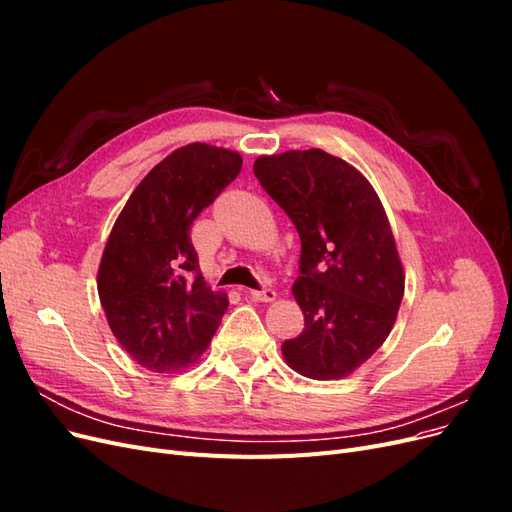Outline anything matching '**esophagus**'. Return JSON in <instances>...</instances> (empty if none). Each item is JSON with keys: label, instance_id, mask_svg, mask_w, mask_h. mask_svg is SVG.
<instances>
[{"label": "esophagus", "instance_id": "34e87169", "mask_svg": "<svg viewBox=\"0 0 512 512\" xmlns=\"http://www.w3.org/2000/svg\"><path fill=\"white\" fill-rule=\"evenodd\" d=\"M250 297H252V299H256V301H265V303H269V301H275V297H277V292H275L273 288H262V290H250Z\"/></svg>", "mask_w": 512, "mask_h": 512}]
</instances>
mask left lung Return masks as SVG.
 <instances>
[{"label": "left lung", "instance_id": "obj_1", "mask_svg": "<svg viewBox=\"0 0 512 512\" xmlns=\"http://www.w3.org/2000/svg\"><path fill=\"white\" fill-rule=\"evenodd\" d=\"M254 175L301 239L292 294L305 316L286 363L312 380L346 378L389 337L406 275L371 183L322 149L260 156Z\"/></svg>", "mask_w": 512, "mask_h": 512}]
</instances>
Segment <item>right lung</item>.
<instances>
[{
  "instance_id": "obj_1",
  "label": "right lung",
  "mask_w": 512,
  "mask_h": 512,
  "mask_svg": "<svg viewBox=\"0 0 512 512\" xmlns=\"http://www.w3.org/2000/svg\"><path fill=\"white\" fill-rule=\"evenodd\" d=\"M237 151L192 143L136 185L106 241L98 294L121 348L156 374L198 361L228 309L198 267L190 228L241 170Z\"/></svg>"
}]
</instances>
